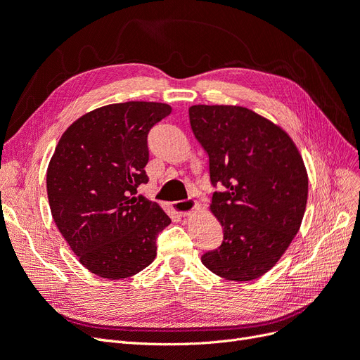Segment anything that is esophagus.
<instances>
[{"label":"esophagus","mask_w":360,"mask_h":360,"mask_svg":"<svg viewBox=\"0 0 360 360\" xmlns=\"http://www.w3.org/2000/svg\"><path fill=\"white\" fill-rule=\"evenodd\" d=\"M172 209L177 212V214L188 217L193 210L198 209V204L192 200H184V201H176L172 202Z\"/></svg>","instance_id":"34e87169"}]
</instances>
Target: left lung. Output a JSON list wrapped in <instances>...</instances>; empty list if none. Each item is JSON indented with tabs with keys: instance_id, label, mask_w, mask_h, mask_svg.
I'll use <instances>...</instances> for the list:
<instances>
[{
	"instance_id": "obj_1",
	"label": "left lung",
	"mask_w": 360,
	"mask_h": 360,
	"mask_svg": "<svg viewBox=\"0 0 360 360\" xmlns=\"http://www.w3.org/2000/svg\"><path fill=\"white\" fill-rule=\"evenodd\" d=\"M189 122L209 155L210 210L222 245L201 257L214 275L246 282L274 267L299 233L308 201V172L281 126L243 106L193 105Z\"/></svg>"
}]
</instances>
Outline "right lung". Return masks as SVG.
<instances>
[{
    "instance_id": "right-lung-1",
    "label": "right lung",
    "mask_w": 360,
    "mask_h": 360,
    "mask_svg": "<svg viewBox=\"0 0 360 360\" xmlns=\"http://www.w3.org/2000/svg\"><path fill=\"white\" fill-rule=\"evenodd\" d=\"M158 102L97 108L60 138L46 172L51 213L79 263L106 279L130 278L153 263L156 237L171 224L143 195L147 136L171 114Z\"/></svg>"
}]
</instances>
